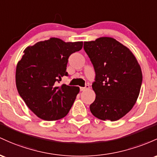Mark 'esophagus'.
Returning a JSON list of instances; mask_svg holds the SVG:
<instances>
[{
    "label": "esophagus",
    "mask_w": 157,
    "mask_h": 157,
    "mask_svg": "<svg viewBox=\"0 0 157 157\" xmlns=\"http://www.w3.org/2000/svg\"><path fill=\"white\" fill-rule=\"evenodd\" d=\"M88 89H90V86L88 85V84H86L85 87H80V91H84V90H88Z\"/></svg>",
    "instance_id": "1"
}]
</instances>
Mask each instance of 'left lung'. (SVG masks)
Segmentation results:
<instances>
[{
	"instance_id": "1",
	"label": "left lung",
	"mask_w": 157,
	"mask_h": 157,
	"mask_svg": "<svg viewBox=\"0 0 157 157\" xmlns=\"http://www.w3.org/2000/svg\"><path fill=\"white\" fill-rule=\"evenodd\" d=\"M84 50L96 73L92 84L96 99L90 110L101 120L117 121L131 110L140 94V64L128 47L113 38L85 41Z\"/></svg>"
}]
</instances>
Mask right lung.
<instances>
[{"label":"right lung","mask_w":157,"mask_h":157,"mask_svg":"<svg viewBox=\"0 0 157 157\" xmlns=\"http://www.w3.org/2000/svg\"><path fill=\"white\" fill-rule=\"evenodd\" d=\"M83 42H64L57 38L28 47L18 61L15 82L19 95L40 119L58 120L67 116L79 87L59 86L66 72L70 56L82 50Z\"/></svg>","instance_id":"add662e5"}]
</instances>
